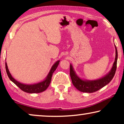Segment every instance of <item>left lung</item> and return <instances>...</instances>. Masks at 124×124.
I'll return each mask as SVG.
<instances>
[{
	"mask_svg": "<svg viewBox=\"0 0 124 124\" xmlns=\"http://www.w3.org/2000/svg\"><path fill=\"white\" fill-rule=\"evenodd\" d=\"M116 48V57H115V62L111 70L104 77L101 79H96L94 81H84L81 79L76 74V73L73 70L72 65H70V76L72 79V84L79 91L84 93H94L99 90L111 82V81L114 77L117 68V51Z\"/></svg>",
	"mask_w": 124,
	"mask_h": 124,
	"instance_id": "1",
	"label": "left lung"
}]
</instances>
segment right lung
Instances as JSON below:
<instances>
[{"mask_svg": "<svg viewBox=\"0 0 124 124\" xmlns=\"http://www.w3.org/2000/svg\"><path fill=\"white\" fill-rule=\"evenodd\" d=\"M59 62H60V61L59 60L54 64V65L52 67L51 69L50 72H49L48 76H47V77L45 80L42 81V82L38 83V84L34 85H26L21 84V83L18 82L16 79L13 78L12 76H11V73H9V70H8L7 62H6V69L7 74L9 78L15 85H16L21 90L24 91V92L28 93H39L43 92V91L46 90L47 89V87H48L49 85H50L51 81L52 74H53L54 71L56 69L57 66H58L59 64Z\"/></svg>", "mask_w": 124, "mask_h": 124, "instance_id": "1", "label": "right lung"}]
</instances>
